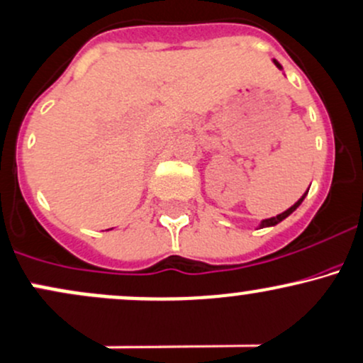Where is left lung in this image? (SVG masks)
I'll return each mask as SVG.
<instances>
[{"mask_svg": "<svg viewBox=\"0 0 363 363\" xmlns=\"http://www.w3.org/2000/svg\"><path fill=\"white\" fill-rule=\"evenodd\" d=\"M274 63H276V67H277V69H282V67H281V63H279L277 60H274ZM305 196H306V193L303 194V196L300 198V200H298L296 203H294L293 206H289V208L286 210V212L279 213V215H276V217H270V218H265V220H262V222H260V229H262V227H272V225H276V224H279V222H282V220H284L286 217H289V215H291V213L294 212V210H296L298 206L301 205V201L305 200Z\"/></svg>", "mask_w": 363, "mask_h": 363, "instance_id": "8db88e82", "label": "left lung"}]
</instances>
